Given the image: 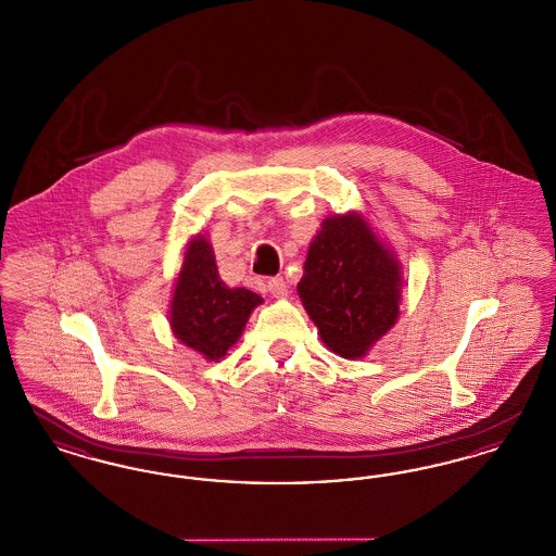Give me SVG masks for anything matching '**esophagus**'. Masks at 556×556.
<instances>
[{
	"label": "esophagus",
	"mask_w": 556,
	"mask_h": 556,
	"mask_svg": "<svg viewBox=\"0 0 556 556\" xmlns=\"http://www.w3.org/2000/svg\"><path fill=\"white\" fill-rule=\"evenodd\" d=\"M268 291L275 295V298H286L288 295V283L283 281V277H273L268 279Z\"/></svg>",
	"instance_id": "1"
}]
</instances>
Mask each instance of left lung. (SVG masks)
Returning a JSON list of instances; mask_svg holds the SVG:
<instances>
[{"label": "left lung", "mask_w": 556, "mask_h": 556, "mask_svg": "<svg viewBox=\"0 0 556 556\" xmlns=\"http://www.w3.org/2000/svg\"><path fill=\"white\" fill-rule=\"evenodd\" d=\"M402 265L363 212L329 214L313 239L298 295L323 344L365 358L400 317Z\"/></svg>", "instance_id": "1"}]
</instances>
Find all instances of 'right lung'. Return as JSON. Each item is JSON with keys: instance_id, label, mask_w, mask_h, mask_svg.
Returning a JSON list of instances; mask_svg holds the SVG:
<instances>
[{"instance_id": "add662e5", "label": "right lung", "mask_w": 556, "mask_h": 556, "mask_svg": "<svg viewBox=\"0 0 556 556\" xmlns=\"http://www.w3.org/2000/svg\"><path fill=\"white\" fill-rule=\"evenodd\" d=\"M263 302L254 291L225 286L206 236L187 241L168 308L173 336L181 344L206 361H220L238 344L252 311Z\"/></svg>"}]
</instances>
